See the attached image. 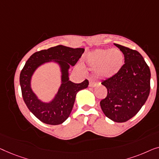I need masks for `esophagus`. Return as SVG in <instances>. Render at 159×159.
<instances>
[{
  "label": "esophagus",
  "mask_w": 159,
  "mask_h": 159,
  "mask_svg": "<svg viewBox=\"0 0 159 159\" xmlns=\"http://www.w3.org/2000/svg\"><path fill=\"white\" fill-rule=\"evenodd\" d=\"M97 83L95 82L94 80H90V82H89V87H91V88L97 86Z\"/></svg>",
  "instance_id": "1"
}]
</instances>
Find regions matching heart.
I'll use <instances>...</instances> for the list:
<instances>
[{
  "instance_id": "b5f03b06",
  "label": "heart",
  "mask_w": 159,
  "mask_h": 159,
  "mask_svg": "<svg viewBox=\"0 0 159 159\" xmlns=\"http://www.w3.org/2000/svg\"><path fill=\"white\" fill-rule=\"evenodd\" d=\"M89 66L97 68V72L104 78L117 74L124 64V56L121 51L110 49H97L87 57Z\"/></svg>"
}]
</instances>
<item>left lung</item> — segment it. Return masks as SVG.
Listing matches in <instances>:
<instances>
[{
    "label": "left lung",
    "mask_w": 159,
    "mask_h": 159,
    "mask_svg": "<svg viewBox=\"0 0 159 159\" xmlns=\"http://www.w3.org/2000/svg\"><path fill=\"white\" fill-rule=\"evenodd\" d=\"M125 57V64L117 74L103 80L107 95L100 102L106 117L116 122L133 117L146 103L150 93L151 71L138 51L114 44Z\"/></svg>",
    "instance_id": "left-lung-1"
}]
</instances>
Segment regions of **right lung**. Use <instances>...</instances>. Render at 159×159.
<instances>
[{"label":"right lung","mask_w":159,"mask_h":159,"mask_svg":"<svg viewBox=\"0 0 159 159\" xmlns=\"http://www.w3.org/2000/svg\"><path fill=\"white\" fill-rule=\"evenodd\" d=\"M84 52V48L73 49L57 45L36 52L26 61L19 78L22 97L31 112L40 121L52 125L62 124L68 119L72 111L76 93L88 87L87 79L80 84H75L69 80L68 78L70 66L77 63ZM51 60L60 65L62 84L54 99L49 103H44L38 99L30 89V78L38 66Z\"/></svg>","instance_id":"obj_1"}]
</instances>
